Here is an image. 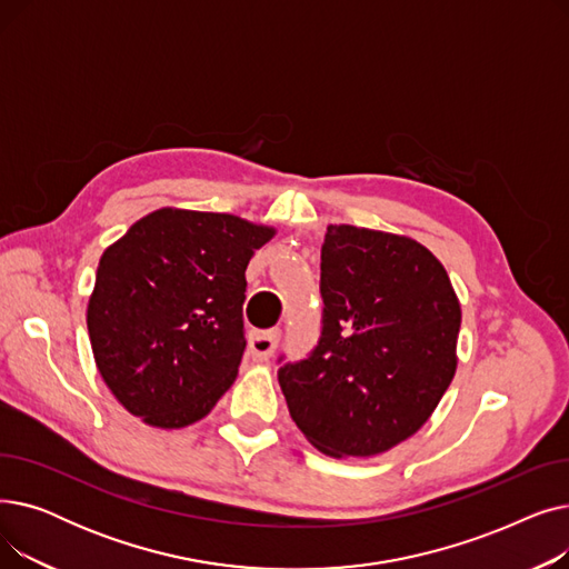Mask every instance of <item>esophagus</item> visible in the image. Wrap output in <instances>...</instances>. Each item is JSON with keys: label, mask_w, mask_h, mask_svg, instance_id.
I'll return each instance as SVG.
<instances>
[{"label": "esophagus", "mask_w": 569, "mask_h": 569, "mask_svg": "<svg viewBox=\"0 0 569 569\" xmlns=\"http://www.w3.org/2000/svg\"><path fill=\"white\" fill-rule=\"evenodd\" d=\"M279 330H253L249 335V352L253 360H267V357H272L279 346Z\"/></svg>", "instance_id": "1"}]
</instances>
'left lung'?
Instances as JSON below:
<instances>
[{"mask_svg": "<svg viewBox=\"0 0 569 569\" xmlns=\"http://www.w3.org/2000/svg\"><path fill=\"white\" fill-rule=\"evenodd\" d=\"M320 337L279 357L292 422L330 457H373L420 429L457 371L461 307L415 239L330 226L320 253Z\"/></svg>", "mask_w": 569, "mask_h": 569, "instance_id": "1", "label": "left lung"}]
</instances>
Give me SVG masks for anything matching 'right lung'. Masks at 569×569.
Listing matches in <instances>:
<instances>
[{
	"label": "right lung",
	"instance_id": "add662e5",
	"mask_svg": "<svg viewBox=\"0 0 569 569\" xmlns=\"http://www.w3.org/2000/svg\"><path fill=\"white\" fill-rule=\"evenodd\" d=\"M272 234L166 207L103 251L87 330L103 382L131 415L179 429L217 406L247 348V264Z\"/></svg>",
	"mask_w": 569,
	"mask_h": 569
}]
</instances>
